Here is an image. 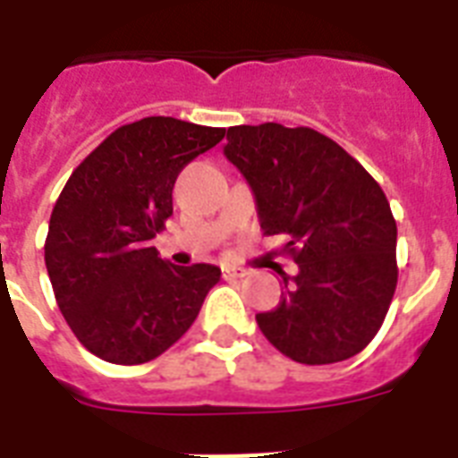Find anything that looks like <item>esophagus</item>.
Wrapping results in <instances>:
<instances>
[{
    "label": "esophagus",
    "instance_id": "1",
    "mask_svg": "<svg viewBox=\"0 0 458 458\" xmlns=\"http://www.w3.org/2000/svg\"><path fill=\"white\" fill-rule=\"evenodd\" d=\"M247 276V268H240V266H223V278H244Z\"/></svg>",
    "mask_w": 458,
    "mask_h": 458
}]
</instances>
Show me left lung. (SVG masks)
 <instances>
[{
    "label": "left lung",
    "mask_w": 458,
    "mask_h": 458,
    "mask_svg": "<svg viewBox=\"0 0 458 458\" xmlns=\"http://www.w3.org/2000/svg\"><path fill=\"white\" fill-rule=\"evenodd\" d=\"M223 154L250 182L264 235L300 266L257 323L293 361H344L369 344L397 287V223L370 173L311 128L233 125Z\"/></svg>",
    "instance_id": "1"
}]
</instances>
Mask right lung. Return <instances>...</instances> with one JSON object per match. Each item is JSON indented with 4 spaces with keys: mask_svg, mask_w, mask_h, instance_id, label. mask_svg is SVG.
Returning a JSON list of instances; mask_svg holds the SVG:
<instances>
[{
    "mask_svg": "<svg viewBox=\"0 0 458 458\" xmlns=\"http://www.w3.org/2000/svg\"><path fill=\"white\" fill-rule=\"evenodd\" d=\"M223 128L149 116L121 125L61 190L45 264L64 318L95 356L135 366L164 354L221 280L211 264L173 266L152 240L173 214V185Z\"/></svg>",
    "mask_w": 458,
    "mask_h": 458,
    "instance_id": "obj_1",
    "label": "right lung"
}]
</instances>
